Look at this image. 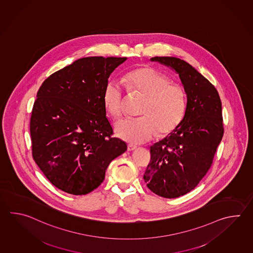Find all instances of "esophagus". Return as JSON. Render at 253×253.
I'll return each mask as SVG.
<instances>
[{
  "label": "esophagus",
  "mask_w": 253,
  "mask_h": 253,
  "mask_svg": "<svg viewBox=\"0 0 253 253\" xmlns=\"http://www.w3.org/2000/svg\"><path fill=\"white\" fill-rule=\"evenodd\" d=\"M137 148V146L136 145L133 144H129L128 145V150L129 151H131V150H134L135 149Z\"/></svg>",
  "instance_id": "34e87169"
}]
</instances>
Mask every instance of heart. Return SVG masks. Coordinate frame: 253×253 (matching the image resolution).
<instances>
[{
	"mask_svg": "<svg viewBox=\"0 0 253 253\" xmlns=\"http://www.w3.org/2000/svg\"><path fill=\"white\" fill-rule=\"evenodd\" d=\"M130 91L145 98L141 117L124 119L115 124L119 138L130 143H142L157 134H167L179 124L186 111V94L180 85L152 67L137 68L124 77ZM103 104L114 118L124 111V91L118 81H109L103 89Z\"/></svg>",
	"mask_w": 253,
	"mask_h": 253,
	"instance_id": "1",
	"label": "heart"
}]
</instances>
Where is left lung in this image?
<instances>
[{"instance_id": "left-lung-1", "label": "left lung", "mask_w": 253, "mask_h": 253, "mask_svg": "<svg viewBox=\"0 0 253 253\" xmlns=\"http://www.w3.org/2000/svg\"><path fill=\"white\" fill-rule=\"evenodd\" d=\"M150 60L174 70L186 94L184 117L150 146L151 159L143 175L156 195L176 198L193 190L211 167L223 135L222 103L215 87L190 64L175 57Z\"/></svg>"}]
</instances>
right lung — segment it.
Listing matches in <instances>:
<instances>
[{
	"label": "right lung",
	"mask_w": 253,
	"mask_h": 253,
	"mask_svg": "<svg viewBox=\"0 0 253 253\" xmlns=\"http://www.w3.org/2000/svg\"><path fill=\"white\" fill-rule=\"evenodd\" d=\"M126 59L79 58L39 89L30 126L32 155L58 189L75 196L92 192L111 161L127 150L124 140L112 137L103 101L110 75Z\"/></svg>",
	"instance_id": "right-lung-1"
}]
</instances>
